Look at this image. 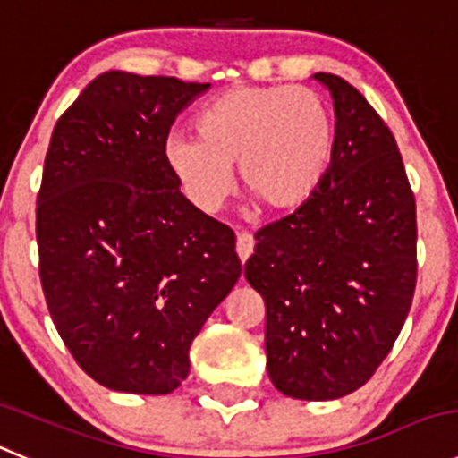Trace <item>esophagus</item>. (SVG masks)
<instances>
[{"mask_svg":"<svg viewBox=\"0 0 458 458\" xmlns=\"http://www.w3.org/2000/svg\"><path fill=\"white\" fill-rule=\"evenodd\" d=\"M254 245H256V241H254V236H251V233H247V232L238 233L236 251H238V259H241V263H245V260L250 259L251 251H254Z\"/></svg>","mask_w":458,"mask_h":458,"instance_id":"1","label":"esophagus"}]
</instances>
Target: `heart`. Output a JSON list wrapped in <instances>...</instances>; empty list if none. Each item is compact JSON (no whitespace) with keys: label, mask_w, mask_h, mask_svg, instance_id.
<instances>
[{"label":"heart","mask_w":458,"mask_h":458,"mask_svg":"<svg viewBox=\"0 0 458 458\" xmlns=\"http://www.w3.org/2000/svg\"><path fill=\"white\" fill-rule=\"evenodd\" d=\"M335 119L310 87L242 85L216 96L198 116V137L166 139V161L189 198L213 211L233 184L232 164L251 198L292 211L312 198L333 159Z\"/></svg>","instance_id":"1"}]
</instances>
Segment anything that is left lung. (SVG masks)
Here are the masks:
<instances>
[{
    "mask_svg": "<svg viewBox=\"0 0 458 458\" xmlns=\"http://www.w3.org/2000/svg\"><path fill=\"white\" fill-rule=\"evenodd\" d=\"M315 78L333 94V161L308 202L256 232L245 278L265 301L274 386L335 400L371 380L407 319L416 199L380 114L344 78Z\"/></svg>",
    "mask_w": 458,
    "mask_h": 458,
    "instance_id": "obj_1",
    "label": "left lung"
}]
</instances>
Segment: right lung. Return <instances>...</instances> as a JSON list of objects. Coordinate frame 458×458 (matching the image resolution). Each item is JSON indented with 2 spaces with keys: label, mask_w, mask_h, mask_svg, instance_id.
<instances>
[{
  "label": "right lung",
  "mask_w": 458,
  "mask_h": 458,
  "mask_svg": "<svg viewBox=\"0 0 458 458\" xmlns=\"http://www.w3.org/2000/svg\"><path fill=\"white\" fill-rule=\"evenodd\" d=\"M207 87L106 72L51 134L36 207L42 292L78 367L107 389H177L242 272L233 232L182 195L164 152Z\"/></svg>",
  "instance_id": "right-lung-1"
}]
</instances>
